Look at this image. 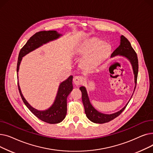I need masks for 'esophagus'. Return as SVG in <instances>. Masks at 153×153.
Instances as JSON below:
<instances>
[{
    "mask_svg": "<svg viewBox=\"0 0 153 153\" xmlns=\"http://www.w3.org/2000/svg\"><path fill=\"white\" fill-rule=\"evenodd\" d=\"M83 77L82 76H74L73 79V82L76 85H79L82 84L83 82Z\"/></svg>",
    "mask_w": 153,
    "mask_h": 153,
    "instance_id": "obj_1",
    "label": "esophagus"
}]
</instances>
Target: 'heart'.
Masks as SVG:
<instances>
[{"instance_id": "heart-1", "label": "heart", "mask_w": 153, "mask_h": 153, "mask_svg": "<svg viewBox=\"0 0 153 153\" xmlns=\"http://www.w3.org/2000/svg\"><path fill=\"white\" fill-rule=\"evenodd\" d=\"M111 51V46L98 39H91L85 41L79 46L77 53L84 56L82 65L85 68L97 66L102 61L107 58Z\"/></svg>"}]
</instances>
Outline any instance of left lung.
<instances>
[{"instance_id":"8db88e82","label":"left lung","mask_w":153,"mask_h":153,"mask_svg":"<svg viewBox=\"0 0 153 153\" xmlns=\"http://www.w3.org/2000/svg\"><path fill=\"white\" fill-rule=\"evenodd\" d=\"M123 56V57L126 58L131 64V66L133 68V74L134 76V91L136 88V81H137V77H138V60L137 54L133 50L132 48L131 43L128 41L127 38H126L123 35L120 36V43L118 47L117 48V49L112 53L110 57H114V56ZM79 89L81 90L82 92V100L83 102V105L84 107L85 113L87 118L91 122L95 123H107L111 120H114L118 116H119L122 114V112L125 110L126 107L127 106L128 103H129L130 100H131L133 94L129 101L126 104L125 106L122 108L121 110L115 112V113L111 114H105L101 113L98 110H96L91 104L89 96L86 90V88L84 86L80 87ZM133 91V93H134Z\"/></svg>"}]
</instances>
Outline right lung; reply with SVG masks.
Here are the masks:
<instances>
[{
    "mask_svg": "<svg viewBox=\"0 0 153 153\" xmlns=\"http://www.w3.org/2000/svg\"><path fill=\"white\" fill-rule=\"evenodd\" d=\"M61 36L62 34L59 33L57 31L55 30L41 31L37 32L28 40L27 43L21 49L19 55L17 66L18 80V72L23 56L41 47L43 45L58 39ZM72 79L73 76H70L65 81L60 83L54 102L50 107L44 110H37L30 105V104L27 101L22 94L19 81L18 87L23 102L31 111V113H33L37 118L45 122L50 124H56L61 122L66 117L67 114V98L73 89Z\"/></svg>",
    "mask_w": 153,
    "mask_h": 153,
    "instance_id": "1",
    "label": "right lung"
}]
</instances>
